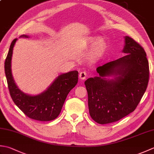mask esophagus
Returning <instances> with one entry per match:
<instances>
[{"label": "esophagus", "instance_id": "34e87169", "mask_svg": "<svg viewBox=\"0 0 154 154\" xmlns=\"http://www.w3.org/2000/svg\"><path fill=\"white\" fill-rule=\"evenodd\" d=\"M87 77V73L85 71H82L79 73V78L81 80H85Z\"/></svg>", "mask_w": 154, "mask_h": 154}]
</instances>
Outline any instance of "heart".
<instances>
[{
	"instance_id": "obj_1",
	"label": "heart",
	"mask_w": 154,
	"mask_h": 154,
	"mask_svg": "<svg viewBox=\"0 0 154 154\" xmlns=\"http://www.w3.org/2000/svg\"><path fill=\"white\" fill-rule=\"evenodd\" d=\"M88 43L90 45H93L95 44L93 50V54L97 57L100 56L105 51L106 49V44L102 39H99L98 38H91L89 40Z\"/></svg>"
}]
</instances>
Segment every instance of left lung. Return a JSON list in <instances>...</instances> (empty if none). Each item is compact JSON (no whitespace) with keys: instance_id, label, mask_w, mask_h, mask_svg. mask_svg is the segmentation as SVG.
I'll return each instance as SVG.
<instances>
[{"instance_id":"obj_1","label":"left lung","mask_w":154,"mask_h":154,"mask_svg":"<svg viewBox=\"0 0 154 154\" xmlns=\"http://www.w3.org/2000/svg\"><path fill=\"white\" fill-rule=\"evenodd\" d=\"M122 51L124 56L97 68L100 77L85 82L90 116L100 124L116 122L134 111L148 87L149 70L144 49L126 36ZM111 74L119 76L114 80L103 77Z\"/></svg>"}]
</instances>
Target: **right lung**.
Returning a JSON list of instances; mask_svg holds the SVG:
<instances>
[{
	"mask_svg": "<svg viewBox=\"0 0 154 154\" xmlns=\"http://www.w3.org/2000/svg\"><path fill=\"white\" fill-rule=\"evenodd\" d=\"M22 37L28 38L26 35ZM17 38L12 42L5 62V71L10 94L15 104L25 115L39 121H50L56 119L61 110L68 93L78 82L77 71L61 74L48 89L37 96L24 93L15 84L11 72L12 50Z\"/></svg>",
	"mask_w": 154,
	"mask_h": 154,
	"instance_id": "add662e5",
	"label": "right lung"
}]
</instances>
